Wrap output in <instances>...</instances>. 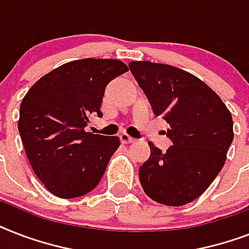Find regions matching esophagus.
I'll list each match as a JSON object with an SVG mask.
<instances>
[{
	"label": "esophagus",
	"instance_id": "1",
	"mask_svg": "<svg viewBox=\"0 0 249 249\" xmlns=\"http://www.w3.org/2000/svg\"><path fill=\"white\" fill-rule=\"evenodd\" d=\"M119 137H120L121 143L126 144V143H133V142H134V138L129 136V134H126V133H121Z\"/></svg>",
	"mask_w": 249,
	"mask_h": 249
}]
</instances>
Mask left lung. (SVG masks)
Returning <instances> with one entry per match:
<instances>
[{"mask_svg":"<svg viewBox=\"0 0 249 249\" xmlns=\"http://www.w3.org/2000/svg\"><path fill=\"white\" fill-rule=\"evenodd\" d=\"M130 72L163 116L173 142L166 152L148 142L151 155L140 166L143 191L160 204L179 207L208 189L234 140L232 117L218 95L196 76L169 64L130 62Z\"/></svg>","mask_w":249,"mask_h":249,"instance_id":"8db88e82","label":"left lung"}]
</instances>
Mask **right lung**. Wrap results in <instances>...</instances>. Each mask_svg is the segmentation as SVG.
I'll return each mask as SVG.
<instances>
[{"instance_id": "add662e5", "label": "right lung", "mask_w": 249, "mask_h": 249, "mask_svg": "<svg viewBox=\"0 0 249 249\" xmlns=\"http://www.w3.org/2000/svg\"><path fill=\"white\" fill-rule=\"evenodd\" d=\"M126 71L121 60H73L41 77L23 98L19 134L33 172L53 195L83 196L103 177L120 140L85 126L90 113L102 116L106 86Z\"/></svg>"}]
</instances>
